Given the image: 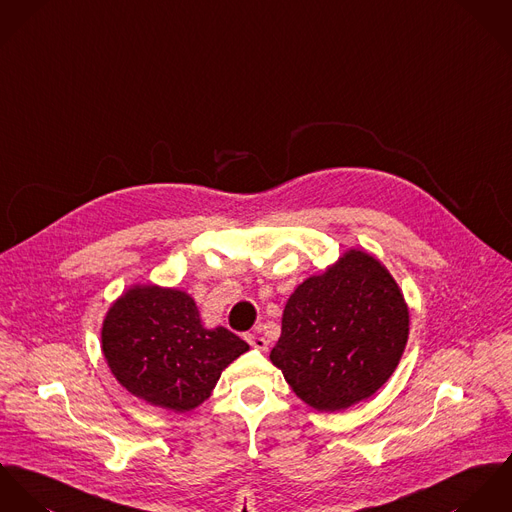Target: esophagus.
<instances>
[{
  "mask_svg": "<svg viewBox=\"0 0 512 512\" xmlns=\"http://www.w3.org/2000/svg\"><path fill=\"white\" fill-rule=\"evenodd\" d=\"M245 340H247V343L251 345V347H255V349H259V351H265L267 349V340L265 338H261L259 334H247L245 336Z\"/></svg>",
  "mask_w": 512,
  "mask_h": 512,
  "instance_id": "obj_1",
  "label": "esophagus"
}]
</instances>
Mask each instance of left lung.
I'll return each mask as SVG.
<instances>
[{
	"label": "left lung",
	"mask_w": 512,
	"mask_h": 512,
	"mask_svg": "<svg viewBox=\"0 0 512 512\" xmlns=\"http://www.w3.org/2000/svg\"><path fill=\"white\" fill-rule=\"evenodd\" d=\"M408 306L389 269L349 249L286 300L271 361L308 406L340 412L375 395L408 341Z\"/></svg>",
	"instance_id": "8db88e82"
}]
</instances>
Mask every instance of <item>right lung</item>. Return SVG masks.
Wrapping results in <instances>:
<instances>
[{
	"label": "right lung",
	"mask_w": 512,
	"mask_h": 512,
	"mask_svg": "<svg viewBox=\"0 0 512 512\" xmlns=\"http://www.w3.org/2000/svg\"><path fill=\"white\" fill-rule=\"evenodd\" d=\"M247 349L222 326L204 328L190 294L159 284L127 288L102 324V353L119 385L172 412L200 406Z\"/></svg>",
	"instance_id": "add662e5"
}]
</instances>
